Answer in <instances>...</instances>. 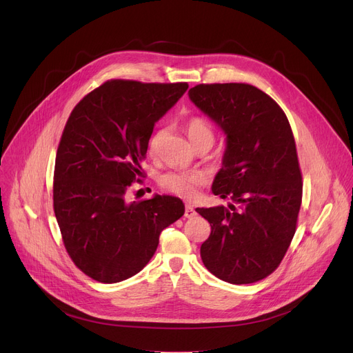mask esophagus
Masks as SVG:
<instances>
[{"label": "esophagus", "mask_w": 353, "mask_h": 353, "mask_svg": "<svg viewBox=\"0 0 353 353\" xmlns=\"http://www.w3.org/2000/svg\"><path fill=\"white\" fill-rule=\"evenodd\" d=\"M195 215H196V212H195V210L192 208V205L187 204V205H185V212H184V216L190 219V218H194Z\"/></svg>", "instance_id": "1"}]
</instances>
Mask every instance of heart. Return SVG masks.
Instances as JSON below:
<instances>
[{"mask_svg":"<svg viewBox=\"0 0 353 353\" xmlns=\"http://www.w3.org/2000/svg\"><path fill=\"white\" fill-rule=\"evenodd\" d=\"M187 135L191 141L198 139H211L214 142V134L211 127L203 119H191L185 125ZM165 135V130H158L154 137L150 138L149 150L155 152L161 139ZM205 183V176L203 173H180V172H170L162 176L161 184L170 192L177 194L183 198H194L198 194V188Z\"/></svg>","mask_w":353,"mask_h":353,"instance_id":"1","label":"heart"}]
</instances>
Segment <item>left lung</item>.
Returning <instances> with one entry per match:
<instances>
[{"label": "left lung", "instance_id": "1", "mask_svg": "<svg viewBox=\"0 0 353 353\" xmlns=\"http://www.w3.org/2000/svg\"><path fill=\"white\" fill-rule=\"evenodd\" d=\"M188 97L226 137L212 192L232 199L228 207L195 210L211 225L201 259L225 282H257L281 264L301 204L289 121L275 100L253 85H196Z\"/></svg>", "mask_w": 353, "mask_h": 353}]
</instances>
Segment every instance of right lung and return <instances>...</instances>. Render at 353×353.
Wrapping results in <instances>:
<instances>
[{
    "label": "right lung",
    "instance_id": "1",
    "mask_svg": "<svg viewBox=\"0 0 353 353\" xmlns=\"http://www.w3.org/2000/svg\"><path fill=\"white\" fill-rule=\"evenodd\" d=\"M187 83L114 79L72 110L56 157L54 212L75 265L94 281L116 283L154 257L163 229L184 215L177 196L155 194L130 203L127 188L155 124L179 102Z\"/></svg>",
    "mask_w": 353,
    "mask_h": 353
}]
</instances>
